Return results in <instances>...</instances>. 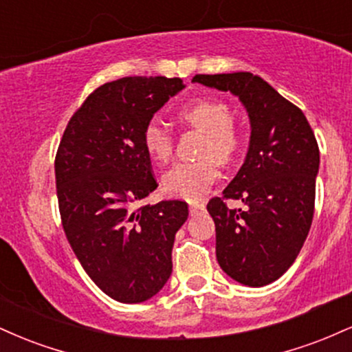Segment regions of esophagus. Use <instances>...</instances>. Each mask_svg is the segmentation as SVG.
Returning <instances> with one entry per match:
<instances>
[{"label":"esophagus","mask_w":352,"mask_h":352,"mask_svg":"<svg viewBox=\"0 0 352 352\" xmlns=\"http://www.w3.org/2000/svg\"><path fill=\"white\" fill-rule=\"evenodd\" d=\"M188 210H190V215H199L200 212H204L205 210V205L204 204H190V207H188Z\"/></svg>","instance_id":"34e87169"}]
</instances>
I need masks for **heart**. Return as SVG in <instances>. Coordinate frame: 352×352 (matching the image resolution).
Listing matches in <instances>:
<instances>
[{
  "mask_svg": "<svg viewBox=\"0 0 352 352\" xmlns=\"http://www.w3.org/2000/svg\"><path fill=\"white\" fill-rule=\"evenodd\" d=\"M177 117L184 124L204 132L200 155L197 162L175 165L164 177V192L172 199L195 201L208 192L220 177L215 157L221 162H232L243 144V131L232 119L228 104L215 98H199L184 104ZM142 147L155 164H167L173 157L175 140L162 124L148 122L142 131Z\"/></svg>",
  "mask_w": 352,
  "mask_h": 352,
  "instance_id": "heart-1",
  "label": "heart"
}]
</instances>
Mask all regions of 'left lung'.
<instances>
[{
	"instance_id": "left-lung-1",
	"label": "left lung",
	"mask_w": 352,
	"mask_h": 352,
	"mask_svg": "<svg viewBox=\"0 0 352 352\" xmlns=\"http://www.w3.org/2000/svg\"><path fill=\"white\" fill-rule=\"evenodd\" d=\"M192 80L230 91L248 112L252 137L245 164L207 210L215 221L221 270L241 285H270L294 263L309 233L319 168L316 137L301 109L260 76L197 74ZM227 199H241L247 208L228 209Z\"/></svg>"
}]
</instances>
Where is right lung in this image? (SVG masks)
<instances>
[{
  "instance_id": "obj_1",
  "label": "right lung",
  "mask_w": 352,
  "mask_h": 352,
  "mask_svg": "<svg viewBox=\"0 0 352 352\" xmlns=\"http://www.w3.org/2000/svg\"><path fill=\"white\" fill-rule=\"evenodd\" d=\"M180 78H122L92 91L67 122L54 160L60 221L84 272L119 302H142L172 273L185 201L137 207L157 188L142 131L184 89Z\"/></svg>"
}]
</instances>
